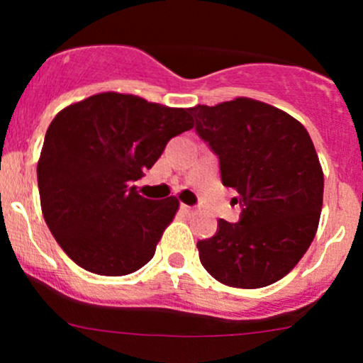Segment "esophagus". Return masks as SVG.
<instances>
[{
	"label": "esophagus",
	"mask_w": 363,
	"mask_h": 363,
	"mask_svg": "<svg viewBox=\"0 0 363 363\" xmlns=\"http://www.w3.org/2000/svg\"><path fill=\"white\" fill-rule=\"evenodd\" d=\"M181 208H182V212H186V214H193V212H195V207H191V205L181 203Z\"/></svg>",
	"instance_id": "esophagus-1"
}]
</instances>
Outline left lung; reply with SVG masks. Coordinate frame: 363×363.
I'll return each mask as SVG.
<instances>
[{"label": "left lung", "mask_w": 363, "mask_h": 363, "mask_svg": "<svg viewBox=\"0 0 363 363\" xmlns=\"http://www.w3.org/2000/svg\"><path fill=\"white\" fill-rule=\"evenodd\" d=\"M196 133L218 155L221 181L242 207L239 223L218 221L199 240L200 262L219 283L263 288L286 276L309 250L323 205V170L306 128L263 101L189 108Z\"/></svg>", "instance_id": "8db88e82"}]
</instances>
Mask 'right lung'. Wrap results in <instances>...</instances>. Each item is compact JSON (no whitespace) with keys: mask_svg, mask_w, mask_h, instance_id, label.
<instances>
[{"mask_svg":"<svg viewBox=\"0 0 363 363\" xmlns=\"http://www.w3.org/2000/svg\"><path fill=\"white\" fill-rule=\"evenodd\" d=\"M191 128L189 108L113 91L54 117L36 168L40 203L50 233L77 265L116 277L155 256L179 200L144 199L130 182L158 161L172 137Z\"/></svg>","mask_w":363,"mask_h":363,"instance_id":"obj_1","label":"right lung"}]
</instances>
